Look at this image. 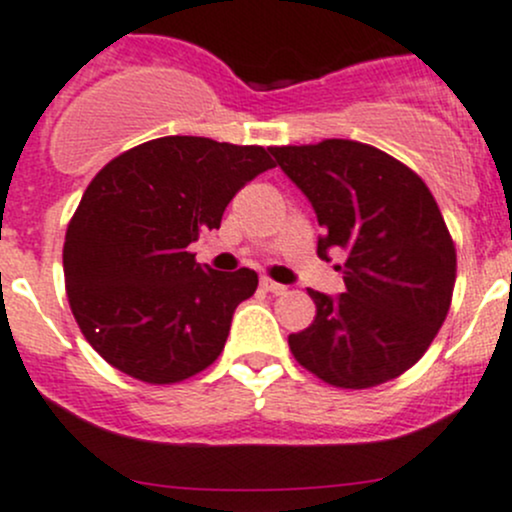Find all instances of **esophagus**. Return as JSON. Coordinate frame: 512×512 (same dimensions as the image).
Instances as JSON below:
<instances>
[{"mask_svg": "<svg viewBox=\"0 0 512 512\" xmlns=\"http://www.w3.org/2000/svg\"><path fill=\"white\" fill-rule=\"evenodd\" d=\"M260 287L265 289V292H272V294H285V292H287V287H285V285H280V282L270 280V277H262V280H260Z\"/></svg>", "mask_w": 512, "mask_h": 512, "instance_id": "1", "label": "esophagus"}]
</instances>
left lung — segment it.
<instances>
[{
  "mask_svg": "<svg viewBox=\"0 0 512 512\" xmlns=\"http://www.w3.org/2000/svg\"><path fill=\"white\" fill-rule=\"evenodd\" d=\"M327 235L317 255L344 257L347 292L309 289L314 322L289 352L324 384L371 389L426 354L451 309L456 245L418 173L369 143L327 138L270 148Z\"/></svg>",
  "mask_w": 512,
  "mask_h": 512,
  "instance_id": "1",
  "label": "left lung"
}]
</instances>
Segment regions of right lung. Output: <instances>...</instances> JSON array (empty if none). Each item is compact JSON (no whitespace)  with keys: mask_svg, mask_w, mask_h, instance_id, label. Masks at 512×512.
<instances>
[{"mask_svg":"<svg viewBox=\"0 0 512 512\" xmlns=\"http://www.w3.org/2000/svg\"><path fill=\"white\" fill-rule=\"evenodd\" d=\"M270 168L262 146L163 136L94 175L66 227L64 280L81 334L113 369L163 386L218 359L257 272L200 267L188 245Z\"/></svg>","mask_w":512,"mask_h":512,"instance_id":"obj_1","label":"right lung"}]
</instances>
